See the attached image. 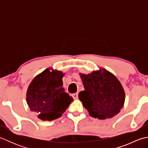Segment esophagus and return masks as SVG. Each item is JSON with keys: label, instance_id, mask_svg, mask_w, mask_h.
I'll use <instances>...</instances> for the list:
<instances>
[{"label": "esophagus", "instance_id": "1", "mask_svg": "<svg viewBox=\"0 0 148 148\" xmlns=\"http://www.w3.org/2000/svg\"><path fill=\"white\" fill-rule=\"evenodd\" d=\"M72 97H73V99L74 100H76L78 99V93H73L72 94Z\"/></svg>", "mask_w": 148, "mask_h": 148}]
</instances>
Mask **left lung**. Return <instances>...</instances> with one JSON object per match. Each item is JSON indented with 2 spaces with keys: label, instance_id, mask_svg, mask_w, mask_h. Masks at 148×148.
<instances>
[{
  "label": "left lung",
  "instance_id": "obj_1",
  "mask_svg": "<svg viewBox=\"0 0 148 148\" xmlns=\"http://www.w3.org/2000/svg\"><path fill=\"white\" fill-rule=\"evenodd\" d=\"M79 76L84 90L79 92L78 97L91 116L105 119L120 112L125 93L117 77L105 69Z\"/></svg>",
  "mask_w": 148,
  "mask_h": 148
}]
</instances>
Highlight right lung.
Instances as JSON below:
<instances>
[{
  "mask_svg": "<svg viewBox=\"0 0 148 148\" xmlns=\"http://www.w3.org/2000/svg\"><path fill=\"white\" fill-rule=\"evenodd\" d=\"M48 68L34 77L27 92V102L31 111L43 121H52L62 116L73 101L62 87V72Z\"/></svg>",
  "mask_w": 148,
  "mask_h": 148,
  "instance_id": "1",
  "label": "right lung"
}]
</instances>
